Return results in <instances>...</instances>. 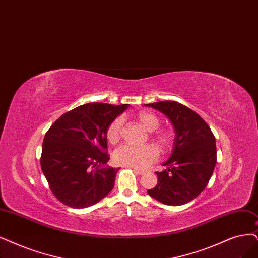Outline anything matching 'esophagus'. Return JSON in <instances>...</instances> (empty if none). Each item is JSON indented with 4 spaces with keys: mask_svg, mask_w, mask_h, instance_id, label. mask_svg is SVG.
<instances>
[{
    "mask_svg": "<svg viewBox=\"0 0 258 258\" xmlns=\"http://www.w3.org/2000/svg\"><path fill=\"white\" fill-rule=\"evenodd\" d=\"M133 171H134V172L136 173V174H138V175H142V174H145V172L146 171H144V170H140V169H133Z\"/></svg>",
    "mask_w": 258,
    "mask_h": 258,
    "instance_id": "34e87169",
    "label": "esophagus"
}]
</instances>
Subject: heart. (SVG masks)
Here are the masks:
<instances>
[{
  "mask_svg": "<svg viewBox=\"0 0 258 258\" xmlns=\"http://www.w3.org/2000/svg\"><path fill=\"white\" fill-rule=\"evenodd\" d=\"M138 122L147 131H155L160 125V120L154 113L140 112L138 114ZM122 135V119L116 118L110 122L106 130V138L110 144L114 145L120 140ZM154 140L161 149H168L172 144V134L169 131L160 130L154 133ZM158 150L153 145L133 146L130 144L122 145L114 151V161L120 166L131 167L135 169H144L151 165L158 158Z\"/></svg>",
  "mask_w": 258,
  "mask_h": 258,
  "instance_id": "b5f03b06",
  "label": "heart"
}]
</instances>
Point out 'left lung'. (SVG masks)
<instances>
[{
	"instance_id": "1",
	"label": "left lung",
	"mask_w": 258,
	"mask_h": 258,
	"mask_svg": "<svg viewBox=\"0 0 258 258\" xmlns=\"http://www.w3.org/2000/svg\"><path fill=\"white\" fill-rule=\"evenodd\" d=\"M164 112L175 130L174 148L167 166L156 172L158 180L148 194L166 205L192 201L207 186L217 163L216 139L208 124L185 105L175 101L146 104Z\"/></svg>"
}]
</instances>
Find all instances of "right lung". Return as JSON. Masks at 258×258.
<instances>
[{"label": "right lung", "instance_id": "obj_1", "mask_svg": "<svg viewBox=\"0 0 258 258\" xmlns=\"http://www.w3.org/2000/svg\"><path fill=\"white\" fill-rule=\"evenodd\" d=\"M128 104L88 103L57 119L45 133L40 164L55 198L73 208L97 204L114 186L106 130Z\"/></svg>", "mask_w": 258, "mask_h": 258}]
</instances>
